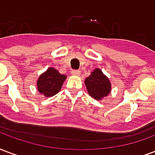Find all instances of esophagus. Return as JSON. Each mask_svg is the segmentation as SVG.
Returning a JSON list of instances; mask_svg holds the SVG:
<instances>
[{
	"mask_svg": "<svg viewBox=\"0 0 155 155\" xmlns=\"http://www.w3.org/2000/svg\"><path fill=\"white\" fill-rule=\"evenodd\" d=\"M72 73H73V74H74V75H78L80 72H79L78 70H73Z\"/></svg>",
	"mask_w": 155,
	"mask_h": 155,
	"instance_id": "34e87169",
	"label": "esophagus"
}]
</instances>
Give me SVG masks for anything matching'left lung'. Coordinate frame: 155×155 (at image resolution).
<instances>
[{
    "mask_svg": "<svg viewBox=\"0 0 155 155\" xmlns=\"http://www.w3.org/2000/svg\"><path fill=\"white\" fill-rule=\"evenodd\" d=\"M85 84L91 97L100 100L110 91V82L101 70L95 69L91 75L85 79Z\"/></svg>",
    "mask_w": 155,
    "mask_h": 155,
    "instance_id": "left-lung-1",
    "label": "left lung"
}]
</instances>
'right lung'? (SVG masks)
Returning a JSON list of instances; mask_svg holds the SVG:
<instances>
[{
  "label": "right lung",
  "instance_id": "1",
  "mask_svg": "<svg viewBox=\"0 0 155 155\" xmlns=\"http://www.w3.org/2000/svg\"><path fill=\"white\" fill-rule=\"evenodd\" d=\"M66 76L60 74L54 68H48L40 75L37 82L38 91L45 97H52L60 91Z\"/></svg>",
  "mask_w": 155,
  "mask_h": 155
}]
</instances>
